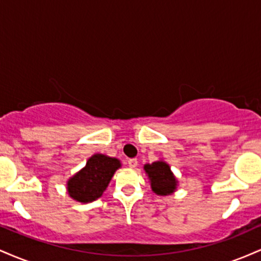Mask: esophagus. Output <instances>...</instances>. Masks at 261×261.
I'll return each mask as SVG.
<instances>
[{
  "mask_svg": "<svg viewBox=\"0 0 261 261\" xmlns=\"http://www.w3.org/2000/svg\"><path fill=\"white\" fill-rule=\"evenodd\" d=\"M127 164L130 168H136L137 167V160L136 158H130V160L127 161Z\"/></svg>",
  "mask_w": 261,
  "mask_h": 261,
  "instance_id": "esophagus-1",
  "label": "esophagus"
}]
</instances>
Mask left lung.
Wrapping results in <instances>:
<instances>
[{"mask_svg":"<svg viewBox=\"0 0 261 261\" xmlns=\"http://www.w3.org/2000/svg\"><path fill=\"white\" fill-rule=\"evenodd\" d=\"M145 170L151 180L152 190L157 195H170L175 190L176 180L166 162L158 161L146 164Z\"/></svg>","mask_w":261,"mask_h":261,"instance_id":"obj_1","label":"left lung"}]
</instances>
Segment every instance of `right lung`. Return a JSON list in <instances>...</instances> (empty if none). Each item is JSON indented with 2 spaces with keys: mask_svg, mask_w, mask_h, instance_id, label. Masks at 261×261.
I'll return each instance as SVG.
<instances>
[{
  "mask_svg": "<svg viewBox=\"0 0 261 261\" xmlns=\"http://www.w3.org/2000/svg\"><path fill=\"white\" fill-rule=\"evenodd\" d=\"M119 167L120 162L116 158L99 153L92 155L85 168L68 180V194L80 202L94 201L104 193Z\"/></svg>",
  "mask_w": 261,
  "mask_h": 261,
  "instance_id": "right-lung-1",
  "label": "right lung"
}]
</instances>
